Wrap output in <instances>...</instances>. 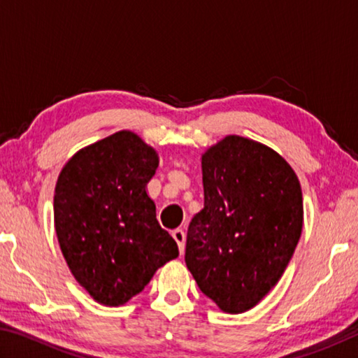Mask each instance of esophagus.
Listing matches in <instances>:
<instances>
[{
  "label": "esophagus",
  "mask_w": 358,
  "mask_h": 358,
  "mask_svg": "<svg viewBox=\"0 0 358 358\" xmlns=\"http://www.w3.org/2000/svg\"><path fill=\"white\" fill-rule=\"evenodd\" d=\"M172 237L175 238V241H177L180 254H183L185 252V240H186L185 232L181 229H177V230H173V232H172Z\"/></svg>",
  "instance_id": "esophagus-1"
}]
</instances>
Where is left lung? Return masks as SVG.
Returning <instances> with one entry per match:
<instances>
[{
    "label": "left lung",
    "instance_id": "1",
    "mask_svg": "<svg viewBox=\"0 0 358 358\" xmlns=\"http://www.w3.org/2000/svg\"><path fill=\"white\" fill-rule=\"evenodd\" d=\"M203 208L187 227L185 260L224 313L251 310L280 281L303 227L300 181L282 156L227 136L202 155Z\"/></svg>",
    "mask_w": 358,
    "mask_h": 358
}]
</instances>
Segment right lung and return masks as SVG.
<instances>
[{"label":"right lung","mask_w":358,"mask_h":358,"mask_svg":"<svg viewBox=\"0 0 358 358\" xmlns=\"http://www.w3.org/2000/svg\"><path fill=\"white\" fill-rule=\"evenodd\" d=\"M159 157L131 131L88 145L66 162L55 186L59 248L77 282L106 306L141 294L178 246L147 194Z\"/></svg>","instance_id":"add662e5"}]
</instances>
